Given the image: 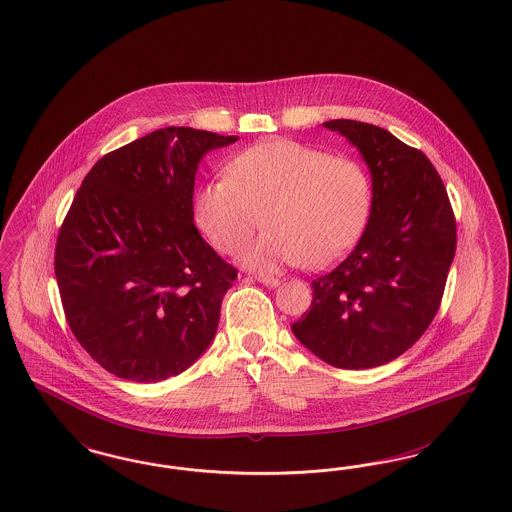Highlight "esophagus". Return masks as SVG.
<instances>
[{
    "mask_svg": "<svg viewBox=\"0 0 512 512\" xmlns=\"http://www.w3.org/2000/svg\"><path fill=\"white\" fill-rule=\"evenodd\" d=\"M254 279L258 282H262L265 286H279V279H277V277H271V275H254Z\"/></svg>",
    "mask_w": 512,
    "mask_h": 512,
    "instance_id": "esophagus-1",
    "label": "esophagus"
}]
</instances>
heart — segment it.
<instances>
[{
  "instance_id": "obj_1",
  "label": "heart",
  "mask_w": 512,
  "mask_h": 512,
  "mask_svg": "<svg viewBox=\"0 0 512 512\" xmlns=\"http://www.w3.org/2000/svg\"><path fill=\"white\" fill-rule=\"evenodd\" d=\"M373 207L360 162L290 139H265L239 152L228 177L203 182L194 220L211 245L235 254L264 220V235L243 252L256 269H324L358 243Z\"/></svg>"
}]
</instances>
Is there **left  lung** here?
I'll return each mask as SVG.
<instances>
[{"mask_svg": "<svg viewBox=\"0 0 512 512\" xmlns=\"http://www.w3.org/2000/svg\"><path fill=\"white\" fill-rule=\"evenodd\" d=\"M324 126L362 152L373 207L356 248L311 282V309L292 331L333 367L369 369L413 347L435 318L456 252V218L422 150L358 120Z\"/></svg>", "mask_w": 512, "mask_h": 512, "instance_id": "8db88e82", "label": "left lung"}]
</instances>
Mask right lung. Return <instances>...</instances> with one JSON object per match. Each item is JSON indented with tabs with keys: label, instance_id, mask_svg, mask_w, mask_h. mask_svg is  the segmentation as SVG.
<instances>
[{
	"label": "right lung",
	"instance_id": "add662e5",
	"mask_svg": "<svg viewBox=\"0 0 512 512\" xmlns=\"http://www.w3.org/2000/svg\"><path fill=\"white\" fill-rule=\"evenodd\" d=\"M235 135L149 133L105 154L58 233L54 273L67 324L109 373L179 375L211 345L237 269L194 226V182L209 150Z\"/></svg>",
	"mask_w": 512,
	"mask_h": 512
}]
</instances>
